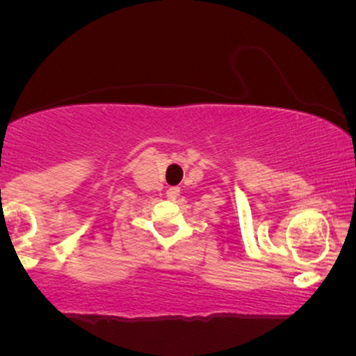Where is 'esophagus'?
Returning <instances> with one entry per match:
<instances>
[{"label": "esophagus", "mask_w": 356, "mask_h": 356, "mask_svg": "<svg viewBox=\"0 0 356 356\" xmlns=\"http://www.w3.org/2000/svg\"><path fill=\"white\" fill-rule=\"evenodd\" d=\"M179 195H181V189H179V187H169V189H167V197H169L170 201H175Z\"/></svg>", "instance_id": "esophagus-1"}]
</instances>
